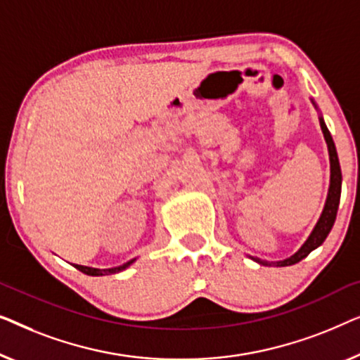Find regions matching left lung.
Masks as SVG:
<instances>
[{"mask_svg": "<svg viewBox=\"0 0 360 360\" xmlns=\"http://www.w3.org/2000/svg\"><path fill=\"white\" fill-rule=\"evenodd\" d=\"M313 105L318 110V105L315 101L311 99ZM320 125H321V131L325 135V141L328 145V155H330V187H328V195H326V202L325 207H323V212L318 219L315 229L311 230L310 236L307 238L305 243L300 246V250L297 252H293L292 256L285 257L282 261H264L259 259V257H252L250 256L252 261L259 262L262 266H274V267H283V266H292L300 262L302 259L310 255L313 250H316L318 246L323 245V241L326 240V236L330 235V231L334 225V220H336V214H338V207H339V199H341V184H342V174H341V166H339V158H338V151L336 146H334L333 136L328 130L325 120L320 115Z\"/></svg>", "mask_w": 360, "mask_h": 360, "instance_id": "8db88e82", "label": "left lung"}]
</instances>
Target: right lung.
<instances>
[{
  "label": "right lung",
  "mask_w": 360,
  "mask_h": 360,
  "mask_svg": "<svg viewBox=\"0 0 360 360\" xmlns=\"http://www.w3.org/2000/svg\"><path fill=\"white\" fill-rule=\"evenodd\" d=\"M136 261V257L134 259H130L127 262H124L122 266H115V267H109V269H98V267H89V266H81V264H73L77 267L78 271L83 272V274H88V276H109V274H115V272H122L130 267L134 262Z\"/></svg>",
  "instance_id": "right-lung-1"
}]
</instances>
